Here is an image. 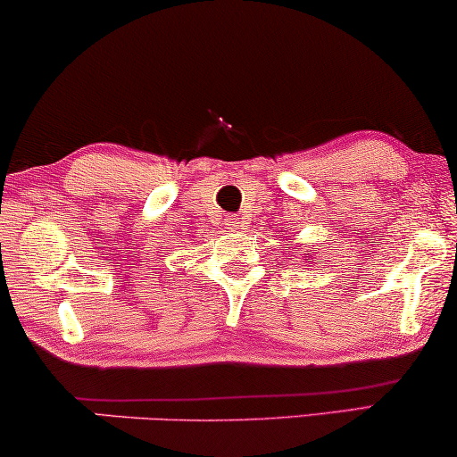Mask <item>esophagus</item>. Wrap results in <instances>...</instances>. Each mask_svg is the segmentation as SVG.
Instances as JSON below:
<instances>
[{"label": "esophagus", "mask_w": 457, "mask_h": 457, "mask_svg": "<svg viewBox=\"0 0 457 457\" xmlns=\"http://www.w3.org/2000/svg\"><path fill=\"white\" fill-rule=\"evenodd\" d=\"M241 227H243L241 218H237V216H228L227 218V228L230 230V233H237V230H239Z\"/></svg>", "instance_id": "obj_1"}]
</instances>
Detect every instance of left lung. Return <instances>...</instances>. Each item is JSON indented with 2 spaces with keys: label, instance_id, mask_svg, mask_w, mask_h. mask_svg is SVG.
<instances>
[{
  "label": "left lung",
  "instance_id": "1",
  "mask_svg": "<svg viewBox=\"0 0 457 457\" xmlns=\"http://www.w3.org/2000/svg\"><path fill=\"white\" fill-rule=\"evenodd\" d=\"M305 255V258H308V262H310V253H303Z\"/></svg>",
  "mask_w": 457,
  "mask_h": 457
}]
</instances>
